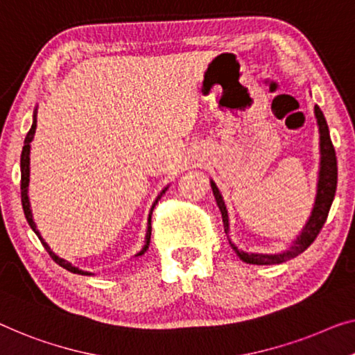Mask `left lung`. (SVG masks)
Masks as SVG:
<instances>
[{
    "label": "left lung",
    "instance_id": "8db88e82",
    "mask_svg": "<svg viewBox=\"0 0 355 355\" xmlns=\"http://www.w3.org/2000/svg\"><path fill=\"white\" fill-rule=\"evenodd\" d=\"M317 125H319V134H320V167H319V180H317V194L314 200V207L311 211V216L308 223L301 231V234L293 241L292 247L288 250H284L280 253H248L242 252L232 244L231 239L230 244L232 250L236 252V255L241 258L242 261L248 264H276V263H284L287 260H292V258L298 257L300 253H303L306 248H308L315 237L319 236L322 226L325 225L327 216H329V211L331 207L333 199H335L336 193V183H338V166H336V155L335 148H333L329 125H327L325 116L322 113V110L314 107ZM211 191H214L216 205L221 211V218H223V226L225 232L228 234L230 232V218H228V210H226L223 196H221L220 189L216 188L214 180H210Z\"/></svg>",
    "mask_w": 355,
    "mask_h": 355
}]
</instances>
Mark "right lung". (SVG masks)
Wrapping results in <instances>:
<instances>
[{
	"instance_id": "1",
	"label": "right lung",
	"mask_w": 355,
	"mask_h": 355,
	"mask_svg": "<svg viewBox=\"0 0 355 355\" xmlns=\"http://www.w3.org/2000/svg\"><path fill=\"white\" fill-rule=\"evenodd\" d=\"M35 130H36V110L33 113V124H31V129L28 130V134L25 137V141H24V148H22V156H20V172H22V178H20V196H22V207H24V214H25V218L28 221L30 228L35 231V234L40 237L41 244L44 245V248L49 253L52 260H54L57 264H60L62 268H65L67 271L70 272H75V274H81V276H92V272H87V271H83V269H79L76 266H73L70 261L63 260V258L57 257L54 252L51 250V247L46 244L44 239H42L40 231L36 230V225L33 221V215H31V209H30V199H28V182H30V144L31 140H33V135H35ZM167 188H164L161 194L157 196L155 204H153V207L150 210V215H148V230H146V236H145V245L141 247V250L137 253L135 257H141L144 253L148 250V247H150V239H151V215H153V210H155V205L157 204V200L161 199V196L166 193Z\"/></svg>"
}]
</instances>
